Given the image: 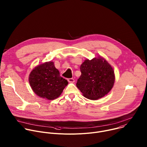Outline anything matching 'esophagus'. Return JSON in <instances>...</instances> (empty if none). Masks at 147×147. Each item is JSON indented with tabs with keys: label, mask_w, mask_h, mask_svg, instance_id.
Here are the masks:
<instances>
[{
	"label": "esophagus",
	"mask_w": 147,
	"mask_h": 147,
	"mask_svg": "<svg viewBox=\"0 0 147 147\" xmlns=\"http://www.w3.org/2000/svg\"><path fill=\"white\" fill-rule=\"evenodd\" d=\"M67 80H68V81H69V82H74V78H68V79H67Z\"/></svg>",
	"instance_id": "1"
}]
</instances>
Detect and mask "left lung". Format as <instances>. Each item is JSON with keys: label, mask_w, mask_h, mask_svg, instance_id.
I'll return each instance as SVG.
<instances>
[{"label": "left lung", "mask_w": 147, "mask_h": 147, "mask_svg": "<svg viewBox=\"0 0 147 147\" xmlns=\"http://www.w3.org/2000/svg\"><path fill=\"white\" fill-rule=\"evenodd\" d=\"M81 74L76 86L86 98L96 100L107 95L115 82L113 68L101 57L86 60L80 66Z\"/></svg>", "instance_id": "1"}]
</instances>
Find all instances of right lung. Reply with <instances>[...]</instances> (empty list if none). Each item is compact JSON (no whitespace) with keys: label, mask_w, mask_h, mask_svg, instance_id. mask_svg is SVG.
Here are the masks:
<instances>
[{"label":"right lung","mask_w":147,"mask_h":147,"mask_svg":"<svg viewBox=\"0 0 147 147\" xmlns=\"http://www.w3.org/2000/svg\"><path fill=\"white\" fill-rule=\"evenodd\" d=\"M29 82L37 95L49 100L59 97L68 84V81L60 76L52 61L36 67L30 74Z\"/></svg>","instance_id":"add662e5"}]
</instances>
